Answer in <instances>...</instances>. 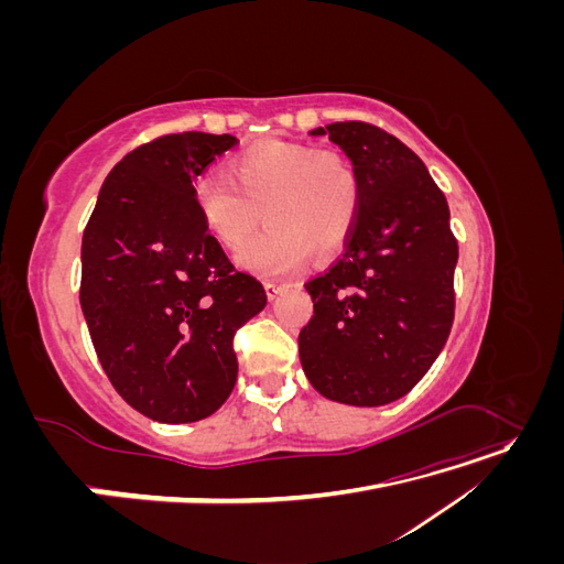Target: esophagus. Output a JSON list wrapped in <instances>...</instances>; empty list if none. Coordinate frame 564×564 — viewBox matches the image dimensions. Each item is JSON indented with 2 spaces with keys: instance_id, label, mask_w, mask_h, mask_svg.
Wrapping results in <instances>:
<instances>
[{
  "instance_id": "34e87169",
  "label": "esophagus",
  "mask_w": 564,
  "mask_h": 564,
  "mask_svg": "<svg viewBox=\"0 0 564 564\" xmlns=\"http://www.w3.org/2000/svg\"><path fill=\"white\" fill-rule=\"evenodd\" d=\"M282 282H278V280H265V294H268V299L272 301L275 299L280 292H282Z\"/></svg>"
}]
</instances>
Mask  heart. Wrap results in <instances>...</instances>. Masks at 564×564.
Instances as JSON below:
<instances>
[{"label": "heart", "instance_id": "heart-1", "mask_svg": "<svg viewBox=\"0 0 564 564\" xmlns=\"http://www.w3.org/2000/svg\"><path fill=\"white\" fill-rule=\"evenodd\" d=\"M193 193L204 228L230 251L245 247L265 216L270 228L240 253V263L261 275H284L308 253L324 259L344 247L362 202L346 155L284 141L245 148L228 176L204 174Z\"/></svg>", "mask_w": 564, "mask_h": 564}]
</instances>
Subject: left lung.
Here are the masks:
<instances>
[{
	"label": "left lung",
	"instance_id": "left-lung-1",
	"mask_svg": "<svg viewBox=\"0 0 564 564\" xmlns=\"http://www.w3.org/2000/svg\"><path fill=\"white\" fill-rule=\"evenodd\" d=\"M362 185L360 216L338 259L305 289L315 315L299 334L305 377L319 395L379 406L406 395L445 348L454 324L458 242L447 197L395 135L334 122Z\"/></svg>",
	"mask_w": 564,
	"mask_h": 564
}]
</instances>
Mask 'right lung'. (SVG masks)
Instances as JSON below:
<instances>
[{"instance_id":"1","label":"right lung","mask_w":564,"mask_h":564,"mask_svg":"<svg viewBox=\"0 0 564 564\" xmlns=\"http://www.w3.org/2000/svg\"><path fill=\"white\" fill-rule=\"evenodd\" d=\"M237 145L230 133L152 139L108 174L82 237L79 303L98 362L135 412L207 419L237 381L235 334L265 289L204 228L195 181Z\"/></svg>"}]
</instances>
